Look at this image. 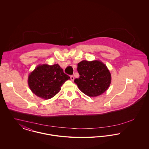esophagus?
Segmentation results:
<instances>
[{"label": "esophagus", "mask_w": 149, "mask_h": 149, "mask_svg": "<svg viewBox=\"0 0 149 149\" xmlns=\"http://www.w3.org/2000/svg\"><path fill=\"white\" fill-rule=\"evenodd\" d=\"M70 79H71V80L72 81H73V80H74V76H73V75H71V76H70Z\"/></svg>", "instance_id": "34e87169"}]
</instances>
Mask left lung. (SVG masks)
Returning a JSON list of instances; mask_svg holds the SVG:
<instances>
[{
    "instance_id": "1",
    "label": "left lung",
    "mask_w": 149,
    "mask_h": 149,
    "mask_svg": "<svg viewBox=\"0 0 149 149\" xmlns=\"http://www.w3.org/2000/svg\"><path fill=\"white\" fill-rule=\"evenodd\" d=\"M79 78L74 80L79 89L86 95L97 97L108 89L111 82V75L106 66L95 60H83L78 64Z\"/></svg>"
}]
</instances>
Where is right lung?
I'll return each mask as SVG.
<instances>
[{"label":"right lung","mask_w":149,"mask_h":149,"mask_svg":"<svg viewBox=\"0 0 149 149\" xmlns=\"http://www.w3.org/2000/svg\"><path fill=\"white\" fill-rule=\"evenodd\" d=\"M70 79L58 64L38 66L29 75L28 83L32 92L41 98L49 99L61 90V86Z\"/></svg>","instance_id":"obj_1"}]
</instances>
